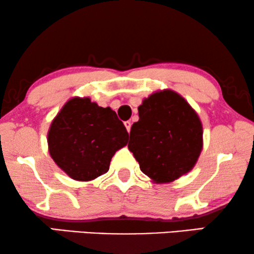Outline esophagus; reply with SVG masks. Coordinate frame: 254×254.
<instances>
[{
    "instance_id": "34e87169",
    "label": "esophagus",
    "mask_w": 254,
    "mask_h": 254,
    "mask_svg": "<svg viewBox=\"0 0 254 254\" xmlns=\"http://www.w3.org/2000/svg\"><path fill=\"white\" fill-rule=\"evenodd\" d=\"M125 127H126L127 131H128V133H129V131H130V127H131V123H130V121H125Z\"/></svg>"
}]
</instances>
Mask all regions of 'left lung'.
Wrapping results in <instances>:
<instances>
[{
  "label": "left lung",
  "mask_w": 254,
  "mask_h": 254,
  "mask_svg": "<svg viewBox=\"0 0 254 254\" xmlns=\"http://www.w3.org/2000/svg\"><path fill=\"white\" fill-rule=\"evenodd\" d=\"M128 149L141 171L156 183H170L195 165L202 149V125L190 104L171 90L152 93L138 106Z\"/></svg>",
  "instance_id": "1"
}]
</instances>
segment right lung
Listing matches in <instances>:
<instances>
[{
    "label": "right lung",
    "mask_w": 254,
    "mask_h": 254,
    "mask_svg": "<svg viewBox=\"0 0 254 254\" xmlns=\"http://www.w3.org/2000/svg\"><path fill=\"white\" fill-rule=\"evenodd\" d=\"M128 141L123 121L90 98L68 100L48 130L51 157L70 178L89 182L109 171L113 155Z\"/></svg>",
    "instance_id": "obj_1"
}]
</instances>
